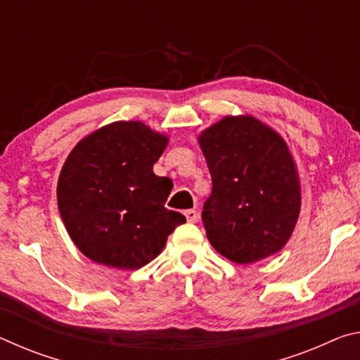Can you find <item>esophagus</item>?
I'll return each instance as SVG.
<instances>
[{"mask_svg": "<svg viewBox=\"0 0 360 360\" xmlns=\"http://www.w3.org/2000/svg\"><path fill=\"white\" fill-rule=\"evenodd\" d=\"M184 216L187 219V222H197L198 221V212L195 211V210L184 211Z\"/></svg>", "mask_w": 360, "mask_h": 360, "instance_id": "1", "label": "esophagus"}]
</instances>
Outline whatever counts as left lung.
<instances>
[{
  "instance_id": "left-lung-1",
  "label": "left lung",
  "mask_w": 360,
  "mask_h": 360,
  "mask_svg": "<svg viewBox=\"0 0 360 360\" xmlns=\"http://www.w3.org/2000/svg\"><path fill=\"white\" fill-rule=\"evenodd\" d=\"M212 192L203 224L212 248L235 264L281 251L300 214V181L288 144L252 115H227L200 133Z\"/></svg>"
}]
</instances>
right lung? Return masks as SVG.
<instances>
[{
    "mask_svg": "<svg viewBox=\"0 0 360 360\" xmlns=\"http://www.w3.org/2000/svg\"><path fill=\"white\" fill-rule=\"evenodd\" d=\"M168 138L143 122H112L76 144L57 186L71 240L96 264L136 270L155 259L186 217L165 208L173 188L154 173Z\"/></svg>",
    "mask_w": 360,
    "mask_h": 360,
    "instance_id": "1",
    "label": "right lung"
}]
</instances>
